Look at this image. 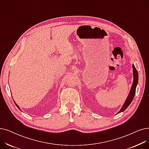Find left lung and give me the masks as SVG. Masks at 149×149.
Returning <instances> with one entry per match:
<instances>
[{
	"label": "left lung",
	"mask_w": 149,
	"mask_h": 149,
	"mask_svg": "<svg viewBox=\"0 0 149 149\" xmlns=\"http://www.w3.org/2000/svg\"><path fill=\"white\" fill-rule=\"evenodd\" d=\"M133 68V82L132 84V86L130 89V91L129 93V94L127 97V100H125V102L124 103V105L122 106V107L121 108V109H120V111L118 112V113L124 111L125 109L129 106V105L130 104L131 102H132L134 97V94H135V92H136V88L137 84L138 82V71L136 70V69L135 68L134 66L133 65L132 66Z\"/></svg>",
	"instance_id": "8db88e82"
}]
</instances>
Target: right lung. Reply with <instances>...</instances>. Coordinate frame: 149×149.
<instances>
[{"mask_svg": "<svg viewBox=\"0 0 149 149\" xmlns=\"http://www.w3.org/2000/svg\"><path fill=\"white\" fill-rule=\"evenodd\" d=\"M14 102H15V105H16V107H17V108H19V109H20V108H19V107H18V105H17V104H16V102H15V101H14Z\"/></svg>", "mask_w": 149, "mask_h": 149, "instance_id": "obj_1", "label": "right lung"}]
</instances>
